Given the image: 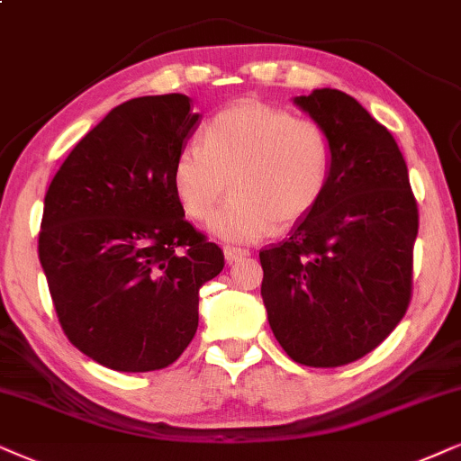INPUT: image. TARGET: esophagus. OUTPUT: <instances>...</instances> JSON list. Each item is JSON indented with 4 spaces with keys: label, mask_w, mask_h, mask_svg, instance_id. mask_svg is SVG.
<instances>
[{
    "label": "esophagus",
    "mask_w": 461,
    "mask_h": 461,
    "mask_svg": "<svg viewBox=\"0 0 461 461\" xmlns=\"http://www.w3.org/2000/svg\"><path fill=\"white\" fill-rule=\"evenodd\" d=\"M223 255H225L227 264H236V261L249 258V250L247 249H238V247H225Z\"/></svg>",
    "instance_id": "obj_1"
}]
</instances>
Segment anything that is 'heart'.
Here are the masks:
<instances>
[{"label": "heart", "mask_w": 461, "mask_h": 461, "mask_svg": "<svg viewBox=\"0 0 461 461\" xmlns=\"http://www.w3.org/2000/svg\"><path fill=\"white\" fill-rule=\"evenodd\" d=\"M334 149L312 119L266 102L240 100L208 121L202 144L189 142L172 166V187L194 219H208L227 189L231 197L208 230L231 244L258 242L276 223H298L328 189Z\"/></svg>", "instance_id": "1"}]
</instances>
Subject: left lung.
<instances>
[{"label": "left lung", "mask_w": 461, "mask_h": 461, "mask_svg": "<svg viewBox=\"0 0 461 461\" xmlns=\"http://www.w3.org/2000/svg\"><path fill=\"white\" fill-rule=\"evenodd\" d=\"M294 104L330 133L328 189L287 240L261 250V298L285 353L312 368L364 357L411 302L419 230L409 170L387 127L338 89Z\"/></svg>", "instance_id": "obj_1"}]
</instances>
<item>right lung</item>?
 <instances>
[{
  "mask_svg": "<svg viewBox=\"0 0 461 461\" xmlns=\"http://www.w3.org/2000/svg\"><path fill=\"white\" fill-rule=\"evenodd\" d=\"M197 125L187 95L133 97L76 144L44 195L38 253L57 317L110 370L176 361L195 336L200 287L225 266L172 187Z\"/></svg>",
  "mask_w": 461,
  "mask_h": 461,
  "instance_id": "add662e5",
  "label": "right lung"
}]
</instances>
